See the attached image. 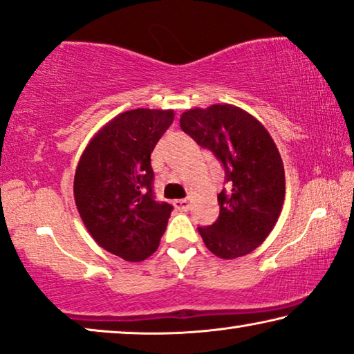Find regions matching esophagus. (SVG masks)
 <instances>
[{
	"instance_id": "obj_1",
	"label": "esophagus",
	"mask_w": 354,
	"mask_h": 354,
	"mask_svg": "<svg viewBox=\"0 0 354 354\" xmlns=\"http://www.w3.org/2000/svg\"><path fill=\"white\" fill-rule=\"evenodd\" d=\"M175 208H178L179 212H187L191 208V203H189L187 198H178V201L173 202Z\"/></svg>"
}]
</instances>
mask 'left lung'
Returning <instances> with one entry per match:
<instances>
[{"label": "left lung", "mask_w": 354, "mask_h": 354, "mask_svg": "<svg viewBox=\"0 0 354 354\" xmlns=\"http://www.w3.org/2000/svg\"><path fill=\"white\" fill-rule=\"evenodd\" d=\"M179 125L225 170L227 187L218 194L220 216L213 225L198 227L203 242L225 260L247 255L270 236L286 196L274 141L257 118L229 104L184 112Z\"/></svg>", "instance_id": "1"}]
</instances>
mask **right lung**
<instances>
[{"mask_svg": "<svg viewBox=\"0 0 354 354\" xmlns=\"http://www.w3.org/2000/svg\"><path fill=\"white\" fill-rule=\"evenodd\" d=\"M173 111L134 109L109 122L80 158L73 194L80 216L102 248L127 261L157 250L173 207L153 194L151 153Z\"/></svg>", "mask_w": 354, "mask_h": 354, "instance_id": "add662e5", "label": "right lung"}]
</instances>
